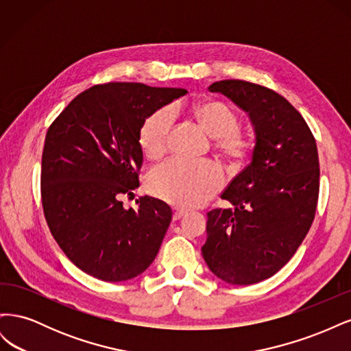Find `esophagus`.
Wrapping results in <instances>:
<instances>
[{"label":"esophagus","instance_id":"1","mask_svg":"<svg viewBox=\"0 0 351 351\" xmlns=\"http://www.w3.org/2000/svg\"><path fill=\"white\" fill-rule=\"evenodd\" d=\"M187 214V212L184 210V209H178V208H174V214H173V219L174 221H177V219H180L182 217H184Z\"/></svg>","mask_w":351,"mask_h":351}]
</instances>
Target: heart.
Here are the masks:
<instances>
[{"mask_svg":"<svg viewBox=\"0 0 351 351\" xmlns=\"http://www.w3.org/2000/svg\"><path fill=\"white\" fill-rule=\"evenodd\" d=\"M193 115L209 137L215 139L217 149L231 159L246 156L253 139L246 132L237 129L239 119L227 104L206 101L195 105ZM174 120V110L164 107L151 114L139 132V143L147 158H158L165 151L167 136ZM222 184L219 168L209 161L187 162L182 159L155 167L147 186L151 192L176 206H197L217 193Z\"/></svg>","mask_w":351,"mask_h":351,"instance_id":"obj_1","label":"heart"}]
</instances>
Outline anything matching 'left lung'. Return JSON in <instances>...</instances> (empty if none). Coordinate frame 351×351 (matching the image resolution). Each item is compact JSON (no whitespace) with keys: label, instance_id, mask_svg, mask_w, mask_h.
<instances>
[{"label":"left lung","instance_id":"8db88e82","mask_svg":"<svg viewBox=\"0 0 351 351\" xmlns=\"http://www.w3.org/2000/svg\"><path fill=\"white\" fill-rule=\"evenodd\" d=\"M247 112L250 164L221 195L232 208L208 212L202 254L212 274L234 285L277 274L309 231L319 193V159L304 119L281 95L244 80L212 83Z\"/></svg>","mask_w":351,"mask_h":351}]
</instances>
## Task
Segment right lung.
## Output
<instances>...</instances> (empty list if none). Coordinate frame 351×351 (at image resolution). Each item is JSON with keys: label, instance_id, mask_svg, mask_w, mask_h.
<instances>
[{"label": "right lung", "instance_id": "right-lung-1", "mask_svg": "<svg viewBox=\"0 0 351 351\" xmlns=\"http://www.w3.org/2000/svg\"><path fill=\"white\" fill-rule=\"evenodd\" d=\"M186 93L142 83L97 84L49 125L42 152V206L52 237L83 272L120 282L145 272L156 258L171 208L143 196L137 209H125L120 197L139 187L142 124Z\"/></svg>", "mask_w": 351, "mask_h": 351}]
</instances>
